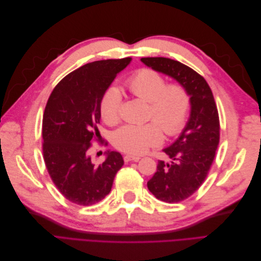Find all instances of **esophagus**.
Segmentation results:
<instances>
[{
    "label": "esophagus",
    "instance_id": "obj_1",
    "mask_svg": "<svg viewBox=\"0 0 261 261\" xmlns=\"http://www.w3.org/2000/svg\"><path fill=\"white\" fill-rule=\"evenodd\" d=\"M140 156H136V155H130V154H126L124 155V161L125 162H137L139 161Z\"/></svg>",
    "mask_w": 261,
    "mask_h": 261
}]
</instances>
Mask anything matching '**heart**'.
<instances>
[{
    "label": "heart",
    "mask_w": 261,
    "mask_h": 261,
    "mask_svg": "<svg viewBox=\"0 0 261 261\" xmlns=\"http://www.w3.org/2000/svg\"><path fill=\"white\" fill-rule=\"evenodd\" d=\"M134 97L148 102L147 118L151 122L126 124L116 129L112 141L115 148L130 154H141L163 140V132L170 137L179 135L187 123L191 94L179 83L167 84L165 78L151 68H140L125 83ZM122 93L115 87L108 88L100 100V114L107 124L121 120Z\"/></svg>",
    "instance_id": "heart-1"
}]
</instances>
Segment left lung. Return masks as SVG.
<instances>
[{
  "label": "left lung",
  "instance_id": "left-lung-1",
  "mask_svg": "<svg viewBox=\"0 0 261 261\" xmlns=\"http://www.w3.org/2000/svg\"><path fill=\"white\" fill-rule=\"evenodd\" d=\"M143 63L183 85L191 94V117L174 144L163 149L170 163L158 161L148 183L155 198L164 202L183 201L202 185L216 156L220 141V121L215 98L204 78L178 61L143 58Z\"/></svg>",
  "mask_w": 261,
  "mask_h": 261
}]
</instances>
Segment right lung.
Instances as JSON below:
<instances>
[{"mask_svg":"<svg viewBox=\"0 0 261 261\" xmlns=\"http://www.w3.org/2000/svg\"><path fill=\"white\" fill-rule=\"evenodd\" d=\"M130 58L88 63L54 87L42 121V152L46 170L59 192L70 202L91 206L111 192L124 160L108 151L105 162L92 163L89 150L99 141L100 100Z\"/></svg>","mask_w":261,"mask_h":261,"instance_id":"right-lung-1","label":"right lung"}]
</instances>
